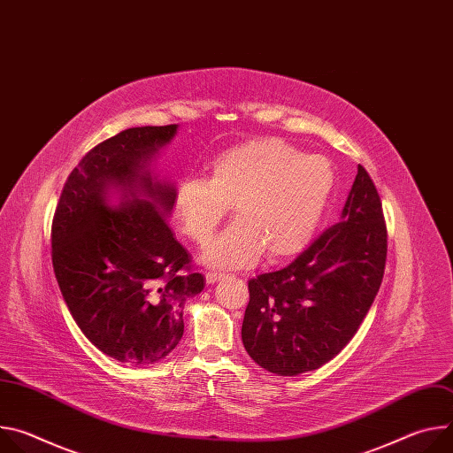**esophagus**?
Wrapping results in <instances>:
<instances>
[{
  "label": "esophagus",
  "instance_id": "34e87169",
  "mask_svg": "<svg viewBox=\"0 0 453 453\" xmlns=\"http://www.w3.org/2000/svg\"><path fill=\"white\" fill-rule=\"evenodd\" d=\"M226 274H222V273H206V283H217V281H220L222 278H224Z\"/></svg>",
  "mask_w": 453,
  "mask_h": 453
}]
</instances>
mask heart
<instances>
[{"mask_svg": "<svg viewBox=\"0 0 453 453\" xmlns=\"http://www.w3.org/2000/svg\"><path fill=\"white\" fill-rule=\"evenodd\" d=\"M334 184L326 157L304 156L280 140H257L220 152L210 165V179H184L175 211L182 233L206 245L233 206L236 222L210 247L208 264L245 267L264 252L276 262L308 243Z\"/></svg>", "mask_w": 453, "mask_h": 453, "instance_id": "heart-1", "label": "heart"}]
</instances>
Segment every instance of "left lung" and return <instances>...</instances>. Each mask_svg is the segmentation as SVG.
Wrapping results in <instances>:
<instances>
[{
    "mask_svg": "<svg viewBox=\"0 0 453 453\" xmlns=\"http://www.w3.org/2000/svg\"><path fill=\"white\" fill-rule=\"evenodd\" d=\"M387 226L367 170L358 165L341 222L276 273L249 280L242 341L280 376L313 371L357 334L383 280Z\"/></svg>",
    "mask_w": 453,
    "mask_h": 453,
    "instance_id": "1",
    "label": "left lung"
}]
</instances>
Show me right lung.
Masks as SVG:
<instances>
[{"label": "right lung", "instance_id": "add662e5", "mask_svg": "<svg viewBox=\"0 0 453 453\" xmlns=\"http://www.w3.org/2000/svg\"><path fill=\"white\" fill-rule=\"evenodd\" d=\"M175 128L133 127L93 147L64 182L51 220L53 273L75 322L102 353L131 365L179 344L182 304L204 288L166 220L175 188L147 170ZM111 183L134 196L118 211L104 204ZM138 185L145 200L132 191Z\"/></svg>", "mask_w": 453, "mask_h": 453}]
</instances>
